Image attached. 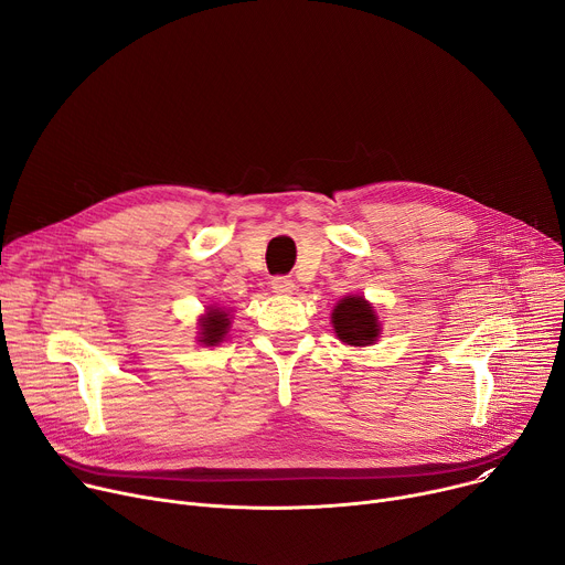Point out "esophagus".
I'll use <instances>...</instances> for the list:
<instances>
[{
	"mask_svg": "<svg viewBox=\"0 0 565 565\" xmlns=\"http://www.w3.org/2000/svg\"><path fill=\"white\" fill-rule=\"evenodd\" d=\"M270 286H273V290L279 292V295H288V292L295 290V284H292L290 277H273Z\"/></svg>",
	"mask_w": 565,
	"mask_h": 565,
	"instance_id": "1",
	"label": "esophagus"
}]
</instances>
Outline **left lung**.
Returning <instances> with one entry per match:
<instances>
[{"label": "left lung", "mask_w": 565, "mask_h": 565, "mask_svg": "<svg viewBox=\"0 0 565 565\" xmlns=\"http://www.w3.org/2000/svg\"><path fill=\"white\" fill-rule=\"evenodd\" d=\"M334 332L348 345H369L380 334V322L364 298H345L332 313Z\"/></svg>", "instance_id": "1"}]
</instances>
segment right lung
Returning <instances> with one entry per match:
<instances>
[{"label":"right lung","mask_w":565,"mask_h":565,"mask_svg":"<svg viewBox=\"0 0 565 565\" xmlns=\"http://www.w3.org/2000/svg\"><path fill=\"white\" fill-rule=\"evenodd\" d=\"M228 313L226 311H220V309H211L207 311V316L201 318V343L205 345H215L224 339L226 330H228Z\"/></svg>","instance_id":"1"}]
</instances>
